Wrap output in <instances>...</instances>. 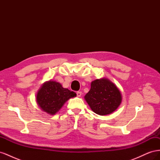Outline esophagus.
Listing matches in <instances>:
<instances>
[{
  "label": "esophagus",
  "mask_w": 160,
  "mask_h": 160,
  "mask_svg": "<svg viewBox=\"0 0 160 160\" xmlns=\"http://www.w3.org/2000/svg\"><path fill=\"white\" fill-rule=\"evenodd\" d=\"M81 94H82V93H81V91H77V97H81Z\"/></svg>",
  "instance_id": "1"
}]
</instances>
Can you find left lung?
I'll return each instance as SVG.
<instances>
[{
    "mask_svg": "<svg viewBox=\"0 0 160 160\" xmlns=\"http://www.w3.org/2000/svg\"><path fill=\"white\" fill-rule=\"evenodd\" d=\"M85 99L94 113L105 115L113 113L122 103L121 92L113 83L106 78L91 82Z\"/></svg>",
    "mask_w": 160,
    "mask_h": 160,
    "instance_id": "left-lung-1",
    "label": "left lung"
}]
</instances>
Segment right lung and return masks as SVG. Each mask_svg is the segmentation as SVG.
Returning <instances> with one entry per match:
<instances>
[{
  "instance_id": "obj_1",
  "label": "right lung",
  "mask_w": 160,
  "mask_h": 160,
  "mask_svg": "<svg viewBox=\"0 0 160 160\" xmlns=\"http://www.w3.org/2000/svg\"><path fill=\"white\" fill-rule=\"evenodd\" d=\"M75 97V92L63 88L58 82L50 80L43 83L38 91L37 103L43 111L55 115L67 100Z\"/></svg>"
}]
</instances>
